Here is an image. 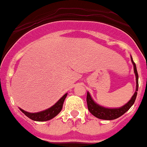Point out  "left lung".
<instances>
[{"label": "left lung", "mask_w": 147, "mask_h": 147, "mask_svg": "<svg viewBox=\"0 0 147 147\" xmlns=\"http://www.w3.org/2000/svg\"><path fill=\"white\" fill-rule=\"evenodd\" d=\"M131 61L134 64V70L135 75H136V82H137L136 92H134L131 99L127 103L126 105H124V106H122L121 108H119V109H106L105 107L100 106L98 104H96L92 99L90 93L87 92L86 102H87L88 109L90 113L93 115L95 117L99 118V119H102V120H114V119H116V118L123 115L134 105L136 98H137V90H138V74H137L136 64L134 62L132 57H131Z\"/></svg>", "instance_id": "1"}]
</instances>
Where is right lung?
Returning <instances> with one entry per match:
<instances>
[{
	"label": "right lung",
	"mask_w": 147,
	"mask_h": 147,
	"mask_svg": "<svg viewBox=\"0 0 147 147\" xmlns=\"http://www.w3.org/2000/svg\"><path fill=\"white\" fill-rule=\"evenodd\" d=\"M67 94H65L64 96H63L61 98H60L59 100L57 101V102L55 103V105L51 108H49L47 110L45 111H40V112H37V113H29L25 111L23 109H20V111L24 113L30 119L33 121H46L51 120V118H55V116L57 115V114L59 113L60 111H61L62 107H63V104H64V99L67 97Z\"/></svg>",
	"instance_id": "1"
}]
</instances>
